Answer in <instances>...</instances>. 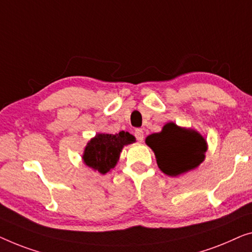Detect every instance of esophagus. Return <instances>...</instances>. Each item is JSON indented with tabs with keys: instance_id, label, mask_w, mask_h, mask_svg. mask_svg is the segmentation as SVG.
Returning a JSON list of instances; mask_svg holds the SVG:
<instances>
[{
	"instance_id": "1",
	"label": "esophagus",
	"mask_w": 252,
	"mask_h": 252,
	"mask_svg": "<svg viewBox=\"0 0 252 252\" xmlns=\"http://www.w3.org/2000/svg\"><path fill=\"white\" fill-rule=\"evenodd\" d=\"M134 137H136V139L138 141H142L144 140V131H142L141 129H136L134 130Z\"/></svg>"
}]
</instances>
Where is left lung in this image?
<instances>
[{"label": "left lung", "instance_id": "left-lung-1", "mask_svg": "<svg viewBox=\"0 0 252 252\" xmlns=\"http://www.w3.org/2000/svg\"><path fill=\"white\" fill-rule=\"evenodd\" d=\"M155 153L157 165L166 175L178 176L198 167L205 159L207 142L196 130L186 129L170 122L160 132L146 138Z\"/></svg>", "mask_w": 252, "mask_h": 252}]
</instances>
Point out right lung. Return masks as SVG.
<instances>
[{"instance_id":"1","label":"right lung","mask_w":252,"mask_h":252,"mask_svg":"<svg viewBox=\"0 0 252 252\" xmlns=\"http://www.w3.org/2000/svg\"><path fill=\"white\" fill-rule=\"evenodd\" d=\"M134 141L136 138L125 131L115 134L97 133L86 146L82 159L88 167L105 174L115 167L122 148Z\"/></svg>"}]
</instances>
